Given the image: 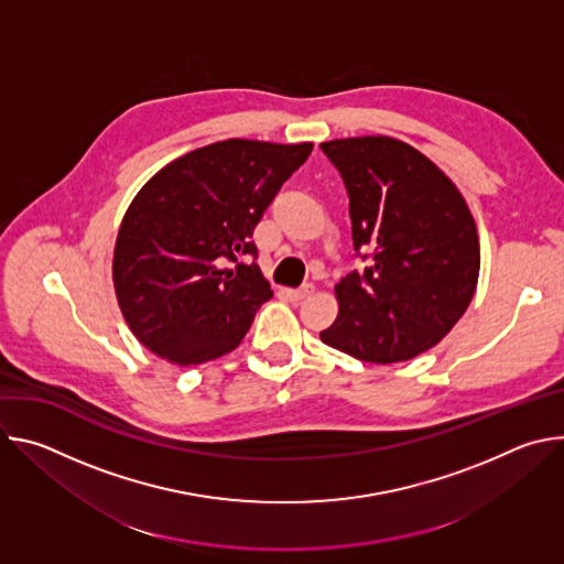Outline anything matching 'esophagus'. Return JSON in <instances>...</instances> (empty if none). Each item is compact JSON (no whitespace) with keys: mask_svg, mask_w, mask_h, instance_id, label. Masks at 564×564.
I'll return each mask as SVG.
<instances>
[{"mask_svg":"<svg viewBox=\"0 0 564 564\" xmlns=\"http://www.w3.org/2000/svg\"><path fill=\"white\" fill-rule=\"evenodd\" d=\"M312 294H314V285H312V283H305V285L299 288V290H288L290 301H303V299H307V296H312Z\"/></svg>","mask_w":564,"mask_h":564,"instance_id":"esophagus-1","label":"esophagus"}]
</instances>
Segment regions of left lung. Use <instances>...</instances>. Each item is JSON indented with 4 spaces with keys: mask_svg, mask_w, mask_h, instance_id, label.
<instances>
[{
    "mask_svg": "<svg viewBox=\"0 0 564 564\" xmlns=\"http://www.w3.org/2000/svg\"><path fill=\"white\" fill-rule=\"evenodd\" d=\"M321 149L348 189L355 252L368 250L372 261L335 285L339 314L318 337L359 361H409L453 330L475 294L479 238L470 209L409 142L359 135Z\"/></svg>",
    "mask_w": 564,
    "mask_h": 564,
    "instance_id": "obj_1",
    "label": "left lung"
}]
</instances>
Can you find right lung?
I'll return each mask as SVG.
<instances>
[{"instance_id":"obj_1","label":"right lung","mask_w":564,"mask_h":564,"mask_svg":"<svg viewBox=\"0 0 564 564\" xmlns=\"http://www.w3.org/2000/svg\"><path fill=\"white\" fill-rule=\"evenodd\" d=\"M312 142L229 138L153 174L131 200L113 250V288L135 339L160 359L196 366L231 352L272 299L252 231Z\"/></svg>"}]
</instances>
